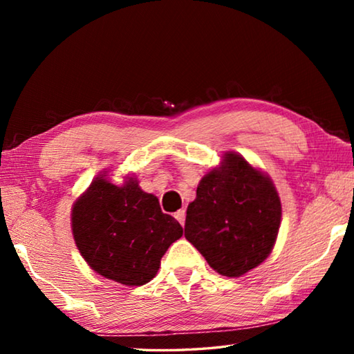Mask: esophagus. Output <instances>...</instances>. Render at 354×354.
<instances>
[{"label":"esophagus","instance_id":"obj_1","mask_svg":"<svg viewBox=\"0 0 354 354\" xmlns=\"http://www.w3.org/2000/svg\"><path fill=\"white\" fill-rule=\"evenodd\" d=\"M175 218L184 226V221H185V211H184V209H179V211L175 214Z\"/></svg>","mask_w":354,"mask_h":354}]
</instances>
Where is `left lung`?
I'll return each mask as SVG.
<instances>
[{
	"mask_svg": "<svg viewBox=\"0 0 354 354\" xmlns=\"http://www.w3.org/2000/svg\"><path fill=\"white\" fill-rule=\"evenodd\" d=\"M281 225L272 178L241 154L226 151L187 206L184 236L215 272L239 278L267 259Z\"/></svg>",
	"mask_w": 354,
	"mask_h": 354,
	"instance_id": "left-lung-1",
	"label": "left lung"
}]
</instances>
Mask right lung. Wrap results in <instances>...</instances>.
<instances>
[{
  "label": "right lung",
  "instance_id": "1",
  "mask_svg": "<svg viewBox=\"0 0 354 354\" xmlns=\"http://www.w3.org/2000/svg\"><path fill=\"white\" fill-rule=\"evenodd\" d=\"M71 232L93 272L124 286H143L156 277L183 226L160 211L158 196L143 192L137 178L127 176L118 185L104 171L73 203Z\"/></svg>",
  "mask_w": 354,
  "mask_h": 354
}]
</instances>
